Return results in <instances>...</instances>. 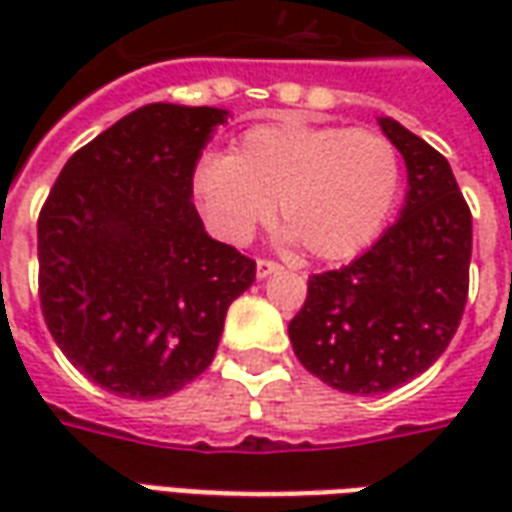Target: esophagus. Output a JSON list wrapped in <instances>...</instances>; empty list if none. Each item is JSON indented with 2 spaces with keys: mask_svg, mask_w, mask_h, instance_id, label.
I'll return each instance as SVG.
<instances>
[{
  "mask_svg": "<svg viewBox=\"0 0 512 512\" xmlns=\"http://www.w3.org/2000/svg\"><path fill=\"white\" fill-rule=\"evenodd\" d=\"M277 271H279V263H274V260H263V257L257 260V277L260 279L271 277V274H277Z\"/></svg>",
  "mask_w": 512,
  "mask_h": 512,
  "instance_id": "34e87169",
  "label": "esophagus"
}]
</instances>
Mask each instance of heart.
<instances>
[{
    "mask_svg": "<svg viewBox=\"0 0 512 512\" xmlns=\"http://www.w3.org/2000/svg\"><path fill=\"white\" fill-rule=\"evenodd\" d=\"M397 147L370 128L288 117L244 131L230 156H205L194 169V200L222 241L244 246L271 219L282 238L318 260L359 255L400 194Z\"/></svg>",
    "mask_w": 512,
    "mask_h": 512,
    "instance_id": "1",
    "label": "heart"
}]
</instances>
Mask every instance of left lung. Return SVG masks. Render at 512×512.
I'll use <instances>...</instances> for the list:
<instances>
[{
  "label": "left lung",
  "instance_id": "left-lung-1",
  "mask_svg": "<svg viewBox=\"0 0 512 512\" xmlns=\"http://www.w3.org/2000/svg\"><path fill=\"white\" fill-rule=\"evenodd\" d=\"M406 161L400 219L354 263L312 274L288 334L323 384L381 395L425 373L461 323L469 293L472 213L450 161L392 117H378Z\"/></svg>",
  "mask_w": 512,
  "mask_h": 512
}]
</instances>
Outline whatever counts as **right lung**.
<instances>
[{
	"label": "right lung",
	"instance_id": "1",
	"mask_svg": "<svg viewBox=\"0 0 512 512\" xmlns=\"http://www.w3.org/2000/svg\"><path fill=\"white\" fill-rule=\"evenodd\" d=\"M216 106L147 104L62 167L38 219L40 307L54 343L93 384L167 397L213 362L227 307L255 260L205 233L194 167Z\"/></svg>",
	"mask_w": 512,
	"mask_h": 512
}]
</instances>
